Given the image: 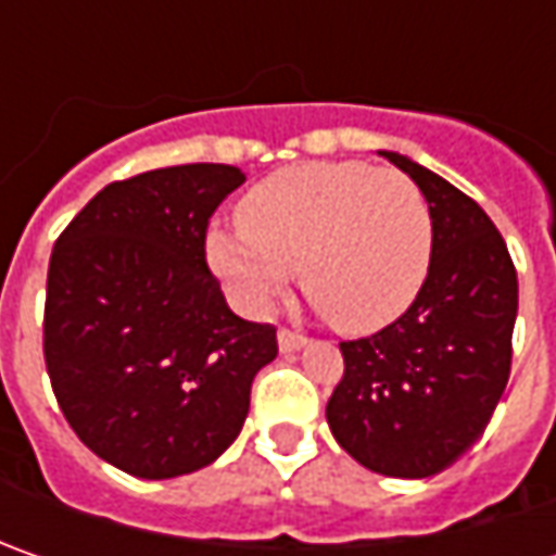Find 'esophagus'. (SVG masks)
Returning <instances> with one entry per match:
<instances>
[{
  "mask_svg": "<svg viewBox=\"0 0 556 556\" xmlns=\"http://www.w3.org/2000/svg\"><path fill=\"white\" fill-rule=\"evenodd\" d=\"M306 343H309V340H306L303 333L288 331V328L278 331V350H281V353H296V350H303Z\"/></svg>",
  "mask_w": 556,
  "mask_h": 556,
  "instance_id": "34e87169",
  "label": "esophagus"
}]
</instances>
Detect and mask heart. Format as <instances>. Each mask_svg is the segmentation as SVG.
<instances>
[{"label": "heart", "instance_id": "b5f03b06", "mask_svg": "<svg viewBox=\"0 0 556 556\" xmlns=\"http://www.w3.org/2000/svg\"><path fill=\"white\" fill-rule=\"evenodd\" d=\"M241 228L206 235V263L250 312H268L296 268L337 328L371 333L415 303L433 253V216L405 173L358 161L296 163L238 203Z\"/></svg>", "mask_w": 556, "mask_h": 556}]
</instances>
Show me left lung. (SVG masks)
<instances>
[{"instance_id":"1","label":"left lung","mask_w":556,"mask_h":556,"mask_svg":"<svg viewBox=\"0 0 556 556\" xmlns=\"http://www.w3.org/2000/svg\"><path fill=\"white\" fill-rule=\"evenodd\" d=\"M427 198L433 253L415 303L383 331L340 343L333 439L362 467L424 480L482 437L510 377L517 268L495 223L442 176L380 151Z\"/></svg>"}]
</instances>
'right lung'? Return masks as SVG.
I'll use <instances>...</instances> for the list:
<instances>
[{
    "mask_svg": "<svg viewBox=\"0 0 556 556\" xmlns=\"http://www.w3.org/2000/svg\"><path fill=\"white\" fill-rule=\"evenodd\" d=\"M225 163L101 188L54 241L42 350L54 399L98 458L141 480L194 473L238 439L271 325L228 309L206 225L244 185Z\"/></svg>",
    "mask_w": 556,
    "mask_h": 556,
    "instance_id": "add662e5",
    "label": "right lung"
}]
</instances>
